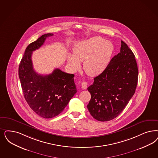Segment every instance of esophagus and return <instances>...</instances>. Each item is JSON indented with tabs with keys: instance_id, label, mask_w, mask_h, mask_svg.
Segmentation results:
<instances>
[{
	"instance_id": "esophagus-1",
	"label": "esophagus",
	"mask_w": 158,
	"mask_h": 158,
	"mask_svg": "<svg viewBox=\"0 0 158 158\" xmlns=\"http://www.w3.org/2000/svg\"><path fill=\"white\" fill-rule=\"evenodd\" d=\"M82 88L83 89H86L87 87V83L86 82H82L81 83Z\"/></svg>"
}]
</instances>
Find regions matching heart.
I'll list each match as a JSON object with an SVG mask.
<instances>
[{"label": "heart", "instance_id": "obj_1", "mask_svg": "<svg viewBox=\"0 0 158 158\" xmlns=\"http://www.w3.org/2000/svg\"><path fill=\"white\" fill-rule=\"evenodd\" d=\"M114 52L111 42L100 37L90 38L78 44L73 49V54L68 56V64L72 70L79 69L81 62L89 76H96L106 69Z\"/></svg>", "mask_w": 158, "mask_h": 158}]
</instances>
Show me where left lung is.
Returning <instances> with one entry per match:
<instances>
[{"mask_svg":"<svg viewBox=\"0 0 158 158\" xmlns=\"http://www.w3.org/2000/svg\"><path fill=\"white\" fill-rule=\"evenodd\" d=\"M138 76L135 55L121 41L120 52L87 88L91 94L87 109L93 117L108 121L120 114L135 93Z\"/></svg>","mask_w":158,"mask_h":158,"instance_id":"1","label":"left lung"}]
</instances>
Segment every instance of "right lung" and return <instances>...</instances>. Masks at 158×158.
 I'll return each instance as SVG.
<instances>
[{"mask_svg": "<svg viewBox=\"0 0 158 158\" xmlns=\"http://www.w3.org/2000/svg\"><path fill=\"white\" fill-rule=\"evenodd\" d=\"M52 33L44 34L30 44L19 68V76L24 98L30 108L40 117L51 118L60 114L77 92L73 74L56 69L51 74H38L33 69L34 51L44 43Z\"/></svg>", "mask_w": 158, "mask_h": 158, "instance_id": "add662e5", "label": "right lung"}]
</instances>
